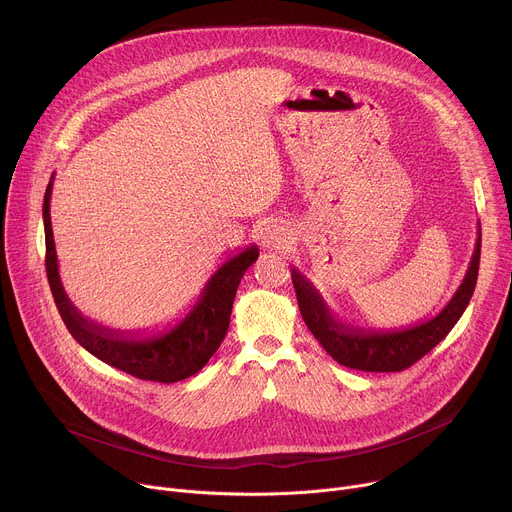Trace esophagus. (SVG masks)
<instances>
[{
  "label": "esophagus",
  "mask_w": 512,
  "mask_h": 512,
  "mask_svg": "<svg viewBox=\"0 0 512 512\" xmlns=\"http://www.w3.org/2000/svg\"><path fill=\"white\" fill-rule=\"evenodd\" d=\"M291 241H294V237H291V233L279 225H269L263 233V245L267 249H289Z\"/></svg>",
  "instance_id": "esophagus-1"
}]
</instances>
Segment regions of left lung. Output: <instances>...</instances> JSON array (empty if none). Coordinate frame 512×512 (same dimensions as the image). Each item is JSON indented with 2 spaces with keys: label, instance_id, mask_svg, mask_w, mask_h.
<instances>
[{
  "label": "left lung",
  "instance_id": "obj_1",
  "mask_svg": "<svg viewBox=\"0 0 512 512\" xmlns=\"http://www.w3.org/2000/svg\"><path fill=\"white\" fill-rule=\"evenodd\" d=\"M480 239L482 237L478 233L468 271L456 294L440 314L425 322H417L401 330H371L344 324L334 318L320 291L294 267L291 269V281L296 287L302 318L324 350L344 367L367 373L403 371L425 356L433 346L440 344L468 308L478 279Z\"/></svg>",
  "mask_w": 512,
  "mask_h": 512
}]
</instances>
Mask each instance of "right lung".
Instances as JSON below:
<instances>
[{"mask_svg":"<svg viewBox=\"0 0 512 512\" xmlns=\"http://www.w3.org/2000/svg\"><path fill=\"white\" fill-rule=\"evenodd\" d=\"M52 180L54 174L48 182L42 206L46 235V275L60 318L64 320L72 338L99 360L135 379L178 383L196 375L218 350V346H221L229 330L237 287L245 271L259 257L257 245L243 249L218 267L200 291L198 302L176 326L150 336L105 328L85 318L72 306L62 287L50 223Z\"/></svg>","mask_w":512,"mask_h":512,"instance_id":"1","label":"right lung"}]
</instances>
